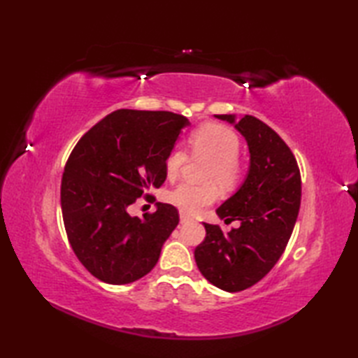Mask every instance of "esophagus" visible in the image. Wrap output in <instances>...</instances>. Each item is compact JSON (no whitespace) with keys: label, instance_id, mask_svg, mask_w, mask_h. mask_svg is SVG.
<instances>
[{"label":"esophagus","instance_id":"34e87169","mask_svg":"<svg viewBox=\"0 0 358 358\" xmlns=\"http://www.w3.org/2000/svg\"><path fill=\"white\" fill-rule=\"evenodd\" d=\"M180 222H181V223H187V222H191V217H189V215H186V214H183V212H181V214H180Z\"/></svg>","mask_w":358,"mask_h":358}]
</instances>
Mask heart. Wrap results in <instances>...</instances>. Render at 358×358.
Listing matches in <instances>:
<instances>
[{"label": "heart", "instance_id": "obj_1", "mask_svg": "<svg viewBox=\"0 0 358 358\" xmlns=\"http://www.w3.org/2000/svg\"><path fill=\"white\" fill-rule=\"evenodd\" d=\"M187 148L192 158L208 159L201 173V181L206 185H178L167 192L166 200L183 214H196L215 200V186L210 183L214 182L224 192L232 191L241 183L245 175V163L238 155L240 138L237 134L229 127L217 123L196 127L189 135ZM186 163L187 154L183 149L173 148L169 150L164 159L166 177L169 180L178 178Z\"/></svg>", "mask_w": 358, "mask_h": 358}]
</instances>
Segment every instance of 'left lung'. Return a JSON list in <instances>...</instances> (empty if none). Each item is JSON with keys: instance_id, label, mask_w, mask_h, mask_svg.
<instances>
[{"instance_id": "obj_1", "label": "left lung", "mask_w": 358, "mask_h": 358, "mask_svg": "<svg viewBox=\"0 0 358 358\" xmlns=\"http://www.w3.org/2000/svg\"><path fill=\"white\" fill-rule=\"evenodd\" d=\"M234 123L232 115H217ZM235 127L245 136L250 169L238 192L217 209L224 223L240 226L224 234L203 223L206 237L195 248V262L209 283L240 292L258 283L285 252L299 217L301 177L292 150L275 131L252 115Z\"/></svg>"}]
</instances>
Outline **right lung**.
Instances as JSON below:
<instances>
[{"label": "right lung", "instance_id": "right-lung-1", "mask_svg": "<svg viewBox=\"0 0 358 358\" xmlns=\"http://www.w3.org/2000/svg\"><path fill=\"white\" fill-rule=\"evenodd\" d=\"M186 117L167 110L120 109L81 136L62 178V212L67 240L80 263L98 280L127 285L157 264L163 243L180 217L158 203L143 218L129 215L140 196L166 180L164 159Z\"/></svg>", "mask_w": 358, "mask_h": 358}]
</instances>
